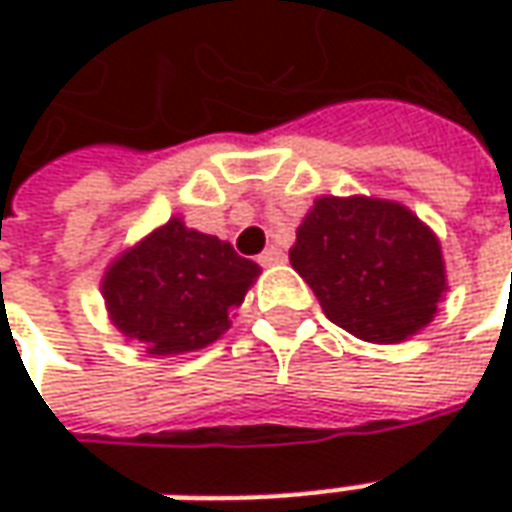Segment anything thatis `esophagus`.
<instances>
[{
    "instance_id": "obj_1",
    "label": "esophagus",
    "mask_w": 512,
    "mask_h": 512,
    "mask_svg": "<svg viewBox=\"0 0 512 512\" xmlns=\"http://www.w3.org/2000/svg\"><path fill=\"white\" fill-rule=\"evenodd\" d=\"M256 262H259V265H265V267L279 265V262H285V253H282L279 247L270 245L267 250H262V253H259V259H256Z\"/></svg>"
}]
</instances>
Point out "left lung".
Segmentation results:
<instances>
[{
  "label": "left lung",
  "instance_id": "obj_1",
  "mask_svg": "<svg viewBox=\"0 0 512 512\" xmlns=\"http://www.w3.org/2000/svg\"><path fill=\"white\" fill-rule=\"evenodd\" d=\"M290 265L327 319L364 342L413 336L444 293L436 236L407 207L382 199H319L296 230Z\"/></svg>",
  "mask_w": 512,
  "mask_h": 512
}]
</instances>
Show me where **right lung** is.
<instances>
[{"label":"right lung","mask_w":512,"mask_h":512,"mask_svg":"<svg viewBox=\"0 0 512 512\" xmlns=\"http://www.w3.org/2000/svg\"><path fill=\"white\" fill-rule=\"evenodd\" d=\"M256 276L233 245L170 219L110 265L102 293L128 339L179 356L222 336Z\"/></svg>","instance_id":"obj_1"}]
</instances>
